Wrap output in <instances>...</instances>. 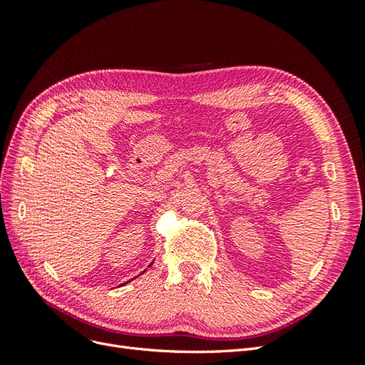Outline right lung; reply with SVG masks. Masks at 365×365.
I'll return each instance as SVG.
<instances>
[{
    "label": "right lung",
    "instance_id": "add662e5",
    "mask_svg": "<svg viewBox=\"0 0 365 365\" xmlns=\"http://www.w3.org/2000/svg\"><path fill=\"white\" fill-rule=\"evenodd\" d=\"M149 267H150V264H149Z\"/></svg>",
    "mask_w": 365,
    "mask_h": 365
}]
</instances>
